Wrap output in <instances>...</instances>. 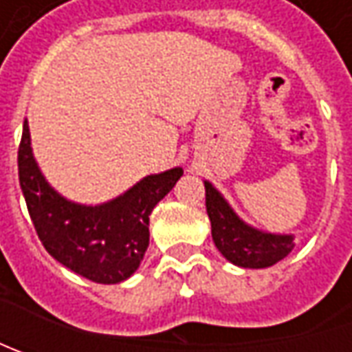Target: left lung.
Wrapping results in <instances>:
<instances>
[{
  "label": "left lung",
  "mask_w": 352,
  "mask_h": 352,
  "mask_svg": "<svg viewBox=\"0 0 352 352\" xmlns=\"http://www.w3.org/2000/svg\"><path fill=\"white\" fill-rule=\"evenodd\" d=\"M206 210L211 221V236L217 250L241 268H268L286 258L294 249L292 233H268L243 221L223 194L208 180Z\"/></svg>",
  "instance_id": "obj_1"
}]
</instances>
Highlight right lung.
I'll list each match as a JSON object with an SVG mask.
<instances>
[{"label":"right lung","mask_w":352,"mask_h":352,"mask_svg":"<svg viewBox=\"0 0 352 352\" xmlns=\"http://www.w3.org/2000/svg\"><path fill=\"white\" fill-rule=\"evenodd\" d=\"M17 162L27 210L48 254L98 284H119L137 272L148 247V215L184 174L174 166L144 176L109 201L78 204L47 182L34 160L27 121Z\"/></svg>","instance_id":"obj_1"}]
</instances>
